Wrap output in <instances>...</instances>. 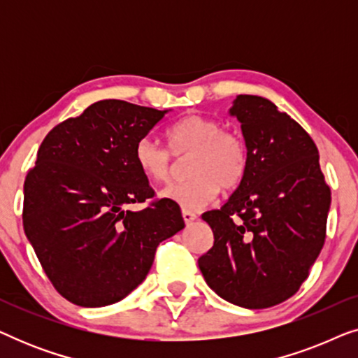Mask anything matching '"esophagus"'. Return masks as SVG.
<instances>
[{
    "instance_id": "1",
    "label": "esophagus",
    "mask_w": 358,
    "mask_h": 358,
    "mask_svg": "<svg viewBox=\"0 0 358 358\" xmlns=\"http://www.w3.org/2000/svg\"><path fill=\"white\" fill-rule=\"evenodd\" d=\"M182 218L185 224H192L195 220H197V215H195L194 212H190V210H182Z\"/></svg>"
}]
</instances>
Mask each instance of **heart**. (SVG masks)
Instances as JSON below:
<instances>
[{"instance_id": "b5f03b06", "label": "heart", "mask_w": 358, "mask_h": 358, "mask_svg": "<svg viewBox=\"0 0 358 358\" xmlns=\"http://www.w3.org/2000/svg\"><path fill=\"white\" fill-rule=\"evenodd\" d=\"M174 156H189L187 174L182 182L166 185L161 199L184 210H200L213 202L220 187L231 190L243 182L248 173L249 151L241 134L223 130L222 122L212 117L187 115L166 131ZM136 168L146 179L164 182L173 173V158L151 136L136 141L134 150Z\"/></svg>"}]
</instances>
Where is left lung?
<instances>
[{
    "label": "left lung",
    "instance_id": "1",
    "mask_svg": "<svg viewBox=\"0 0 358 358\" xmlns=\"http://www.w3.org/2000/svg\"><path fill=\"white\" fill-rule=\"evenodd\" d=\"M236 117L248 143L243 182L202 215L213 248L199 259L207 285L233 305L261 310L295 295L326 238L331 190L305 129L272 101L241 94Z\"/></svg>",
    "mask_w": 358,
    "mask_h": 358
}]
</instances>
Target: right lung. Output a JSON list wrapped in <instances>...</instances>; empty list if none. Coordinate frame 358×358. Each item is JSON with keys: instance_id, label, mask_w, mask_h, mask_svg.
<instances>
[{"instance_id": "right-lung-1", "label": "right lung", "mask_w": 358, "mask_h": 358, "mask_svg": "<svg viewBox=\"0 0 358 358\" xmlns=\"http://www.w3.org/2000/svg\"><path fill=\"white\" fill-rule=\"evenodd\" d=\"M169 110L94 102L37 151L24 182V233L57 292L78 306L125 298L148 275L158 244L185 227L169 200L129 208L155 195L134 150Z\"/></svg>"}]
</instances>
